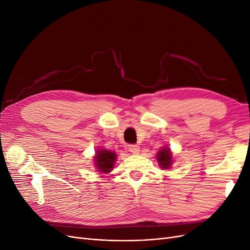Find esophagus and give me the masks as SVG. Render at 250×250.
<instances>
[{
  "instance_id": "34e87169",
  "label": "esophagus",
  "mask_w": 250,
  "mask_h": 250,
  "mask_svg": "<svg viewBox=\"0 0 250 250\" xmlns=\"http://www.w3.org/2000/svg\"><path fill=\"white\" fill-rule=\"evenodd\" d=\"M129 151L133 154H138L140 152V147L138 145H129Z\"/></svg>"
}]
</instances>
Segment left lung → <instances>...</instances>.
<instances>
[{"label": "left lung", "mask_w": 250, "mask_h": 250, "mask_svg": "<svg viewBox=\"0 0 250 250\" xmlns=\"http://www.w3.org/2000/svg\"><path fill=\"white\" fill-rule=\"evenodd\" d=\"M157 161L162 168L168 169L172 164V156H171L170 149L165 148V149L161 150L157 154Z\"/></svg>", "instance_id": "obj_1"}]
</instances>
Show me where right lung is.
<instances>
[{"instance_id":"1","label":"right lung","mask_w":250,"mask_h":250,"mask_svg":"<svg viewBox=\"0 0 250 250\" xmlns=\"http://www.w3.org/2000/svg\"><path fill=\"white\" fill-rule=\"evenodd\" d=\"M116 153L108 150H99L96 155V166L97 169L102 173L109 172L116 161Z\"/></svg>"}]
</instances>
